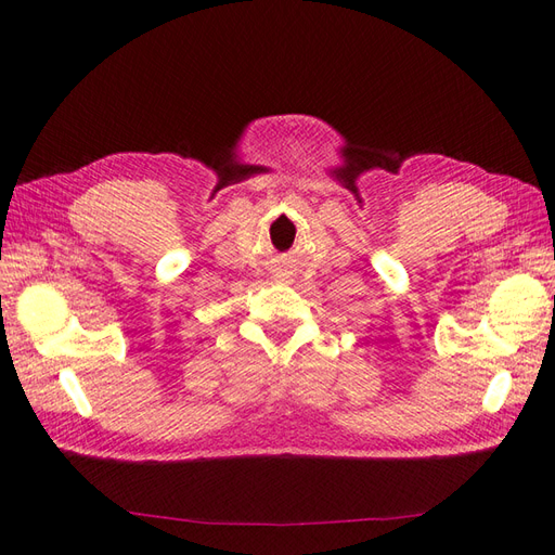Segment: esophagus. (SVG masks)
<instances>
[{
    "label": "esophagus",
    "mask_w": 555,
    "mask_h": 555,
    "mask_svg": "<svg viewBox=\"0 0 555 555\" xmlns=\"http://www.w3.org/2000/svg\"><path fill=\"white\" fill-rule=\"evenodd\" d=\"M281 279H283V276H281Z\"/></svg>",
    "instance_id": "obj_1"
}]
</instances>
